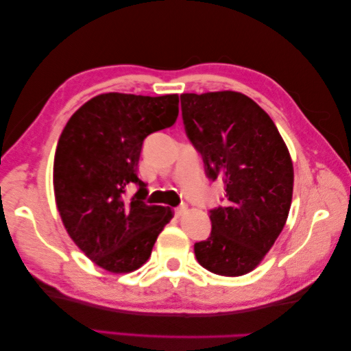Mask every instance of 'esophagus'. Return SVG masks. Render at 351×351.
<instances>
[{
  "label": "esophagus",
  "mask_w": 351,
  "mask_h": 351,
  "mask_svg": "<svg viewBox=\"0 0 351 351\" xmlns=\"http://www.w3.org/2000/svg\"><path fill=\"white\" fill-rule=\"evenodd\" d=\"M186 211H188V208H186L185 205L177 206V208H176V216H177V217H182L183 215H186Z\"/></svg>",
  "instance_id": "obj_1"
}]
</instances>
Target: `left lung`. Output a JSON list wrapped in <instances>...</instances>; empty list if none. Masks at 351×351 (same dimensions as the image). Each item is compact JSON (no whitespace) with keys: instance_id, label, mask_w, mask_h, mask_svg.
<instances>
[{"instance_id":"8db88e82","label":"left lung","mask_w":351,"mask_h":351,"mask_svg":"<svg viewBox=\"0 0 351 351\" xmlns=\"http://www.w3.org/2000/svg\"><path fill=\"white\" fill-rule=\"evenodd\" d=\"M185 132L227 202L210 210L208 239L194 244L206 271L239 277L263 261L288 219L294 168L277 125L238 91L183 93Z\"/></svg>"}]
</instances>
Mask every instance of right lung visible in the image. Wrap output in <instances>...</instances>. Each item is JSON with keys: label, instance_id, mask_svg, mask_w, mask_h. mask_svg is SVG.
<instances>
[{"label": "right lung", "instance_id": "right-lung-1", "mask_svg": "<svg viewBox=\"0 0 351 351\" xmlns=\"http://www.w3.org/2000/svg\"><path fill=\"white\" fill-rule=\"evenodd\" d=\"M177 117V95L104 93L85 102L62 130L53 174L57 210L79 249L108 272L141 267L172 219L169 206L145 202L146 183L136 171L145 138ZM132 184L138 191L128 198Z\"/></svg>", "mask_w": 351, "mask_h": 351}]
</instances>
